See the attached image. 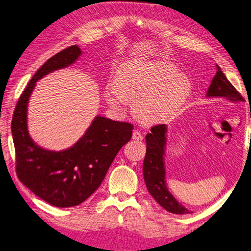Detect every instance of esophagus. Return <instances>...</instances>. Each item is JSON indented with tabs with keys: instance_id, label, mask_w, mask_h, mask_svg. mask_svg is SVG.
Listing matches in <instances>:
<instances>
[{
	"instance_id": "1",
	"label": "esophagus",
	"mask_w": 251,
	"mask_h": 251,
	"mask_svg": "<svg viewBox=\"0 0 251 251\" xmlns=\"http://www.w3.org/2000/svg\"><path fill=\"white\" fill-rule=\"evenodd\" d=\"M132 139L136 141H142L143 140V134H142L139 130H134L133 134H132Z\"/></svg>"
}]
</instances>
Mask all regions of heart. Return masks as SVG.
Here are the masks:
<instances>
[{
  "instance_id": "heart-1",
  "label": "heart",
  "mask_w": 251,
  "mask_h": 251,
  "mask_svg": "<svg viewBox=\"0 0 251 251\" xmlns=\"http://www.w3.org/2000/svg\"><path fill=\"white\" fill-rule=\"evenodd\" d=\"M192 91L186 74L163 61H130L118 71L116 83H109L105 97L113 108H122L126 99L135 100V111L144 120H160L180 108Z\"/></svg>"
}]
</instances>
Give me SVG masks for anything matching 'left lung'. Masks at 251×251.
Masks as SVG:
<instances>
[{
    "mask_svg": "<svg viewBox=\"0 0 251 251\" xmlns=\"http://www.w3.org/2000/svg\"><path fill=\"white\" fill-rule=\"evenodd\" d=\"M217 72L207 89V97H223L231 101H243L244 98L216 65ZM166 131L165 125H157L151 127V132L146 134V154L143 163V176L146 188L156 202L165 210L175 214H189L190 211L182 206L172 193L168 191L165 181L164 154L166 144Z\"/></svg>",
    "mask_w": 251,
    "mask_h": 251,
    "instance_id": "obj_1",
    "label": "left lung"
}]
</instances>
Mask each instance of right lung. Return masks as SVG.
I'll return each instance as SVG.
<instances>
[{
	"instance_id": "obj_1",
	"label": "right lung",
	"mask_w": 251,
	"mask_h": 251,
	"mask_svg": "<svg viewBox=\"0 0 251 251\" xmlns=\"http://www.w3.org/2000/svg\"><path fill=\"white\" fill-rule=\"evenodd\" d=\"M82 51L71 46L51 56L37 71L18 99L12 119L20 180L40 199L56 207L81 204L100 186L116 155L131 140L133 125L97 116L85 134L68 150L40 148L27 130V105L36 82L52 71L75 62Z\"/></svg>"
}]
</instances>
